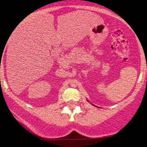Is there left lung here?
Returning a JSON list of instances; mask_svg holds the SVG:
<instances>
[{
	"label": "left lung",
	"mask_w": 147,
	"mask_h": 147,
	"mask_svg": "<svg viewBox=\"0 0 147 147\" xmlns=\"http://www.w3.org/2000/svg\"><path fill=\"white\" fill-rule=\"evenodd\" d=\"M92 105H93V104H92ZM93 106H95V105H93Z\"/></svg>",
	"instance_id": "obj_1"
}]
</instances>
